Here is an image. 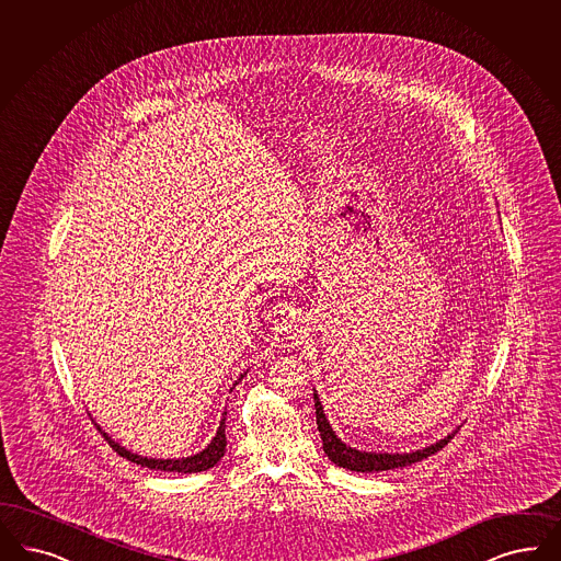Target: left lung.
Listing matches in <instances>:
<instances>
[{
    "mask_svg": "<svg viewBox=\"0 0 561 561\" xmlns=\"http://www.w3.org/2000/svg\"><path fill=\"white\" fill-rule=\"evenodd\" d=\"M313 405H316V424L322 436V447L324 454L334 461L339 468H347L352 472H382V470H393V468H403V466H412L415 461H422L428 456H435L438 449H443L456 433L436 440L435 445L417 449L412 454H373V451H357L350 445H345L339 436L334 435V431L324 415V408L318 399V393H313Z\"/></svg>",
    "mask_w": 561,
    "mask_h": 561,
    "instance_id": "1",
    "label": "left lung"
}]
</instances>
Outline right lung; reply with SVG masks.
Wrapping results in <instances>:
<instances>
[{"label":"right lung","mask_w":561,"mask_h":561,"mask_svg":"<svg viewBox=\"0 0 561 561\" xmlns=\"http://www.w3.org/2000/svg\"><path fill=\"white\" fill-rule=\"evenodd\" d=\"M241 378H243V374H241ZM241 378H239V380H241ZM234 385H237V382H234ZM225 420H227V417H222V422H220V426H218V431H216V436L211 438V443H209L204 451H199V454H195V456L179 457V459H156V457H141L137 456V454H130V451H126L125 447H121L116 440H112L110 436L105 435L104 431H102L98 424H95V426H98V431L105 436V440L110 443V447H112L118 456L126 457L128 461L141 466V468H149V470L191 474V472H204V470L214 468V466L222 459V456H225V451H227Z\"/></svg>","instance_id":"1"}]
</instances>
